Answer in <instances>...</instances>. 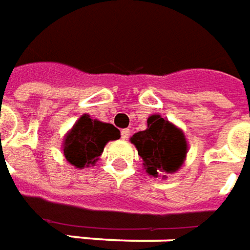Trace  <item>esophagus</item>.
<instances>
[{
	"mask_svg": "<svg viewBox=\"0 0 250 250\" xmlns=\"http://www.w3.org/2000/svg\"><path fill=\"white\" fill-rule=\"evenodd\" d=\"M120 135H122V139H127L128 137H130V130H128V128H125V130H122Z\"/></svg>",
	"mask_w": 250,
	"mask_h": 250,
	"instance_id": "obj_1",
	"label": "esophagus"
}]
</instances>
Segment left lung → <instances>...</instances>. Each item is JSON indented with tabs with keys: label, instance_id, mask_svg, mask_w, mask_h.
<instances>
[{
	"label": "left lung",
	"instance_id": "8db88e82",
	"mask_svg": "<svg viewBox=\"0 0 250 250\" xmlns=\"http://www.w3.org/2000/svg\"><path fill=\"white\" fill-rule=\"evenodd\" d=\"M131 144L135 145L144 161V167L150 176H163L176 172L182 167L188 153V142L181 128L163 119L152 115L147 119V128L135 132Z\"/></svg>",
	"mask_w": 250,
	"mask_h": 250
}]
</instances>
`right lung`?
<instances>
[{
    "mask_svg": "<svg viewBox=\"0 0 250 250\" xmlns=\"http://www.w3.org/2000/svg\"><path fill=\"white\" fill-rule=\"evenodd\" d=\"M120 138V131L113 125L103 123L89 115H82L67 132L62 152L69 164L75 168L94 166L109 141Z\"/></svg>",
    "mask_w": 250,
    "mask_h": 250,
    "instance_id": "obj_1",
    "label": "right lung"
}]
</instances>
